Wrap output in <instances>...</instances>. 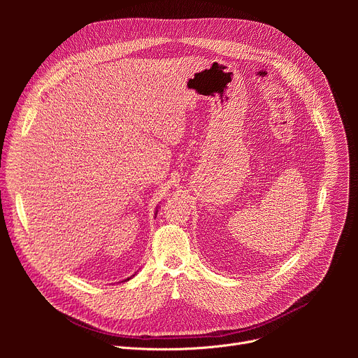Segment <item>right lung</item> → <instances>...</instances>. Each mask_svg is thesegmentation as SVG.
Returning <instances> with one entry per match:
<instances>
[{
  "mask_svg": "<svg viewBox=\"0 0 358 358\" xmlns=\"http://www.w3.org/2000/svg\"><path fill=\"white\" fill-rule=\"evenodd\" d=\"M126 280H129V279H126Z\"/></svg>",
  "mask_w": 358,
  "mask_h": 358,
  "instance_id": "right-lung-1",
  "label": "right lung"
}]
</instances>
